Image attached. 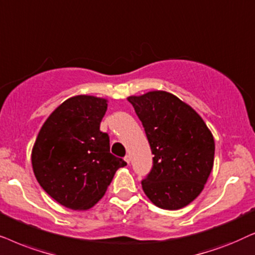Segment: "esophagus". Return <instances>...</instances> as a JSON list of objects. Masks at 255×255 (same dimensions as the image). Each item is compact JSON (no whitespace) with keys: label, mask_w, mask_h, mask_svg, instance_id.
<instances>
[{"label":"esophagus","mask_w":255,"mask_h":255,"mask_svg":"<svg viewBox=\"0 0 255 255\" xmlns=\"http://www.w3.org/2000/svg\"><path fill=\"white\" fill-rule=\"evenodd\" d=\"M125 161L127 162L128 164H129V163H130V156H129V155H126V156H125Z\"/></svg>","instance_id":"34e87169"}]
</instances>
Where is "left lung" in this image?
<instances>
[{
	"label": "left lung",
	"mask_w": 255,
	"mask_h": 255,
	"mask_svg": "<svg viewBox=\"0 0 255 255\" xmlns=\"http://www.w3.org/2000/svg\"><path fill=\"white\" fill-rule=\"evenodd\" d=\"M150 144L152 168L142 189L156 206L178 210L190 204L208 181L215 140L203 119L174 94L152 91L129 97Z\"/></svg>",
	"instance_id": "8db88e82"
}]
</instances>
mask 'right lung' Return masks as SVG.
<instances>
[{"instance_id":"obj_1","label":"right lung","mask_w":255,"mask_h":255,"mask_svg":"<svg viewBox=\"0 0 255 255\" xmlns=\"http://www.w3.org/2000/svg\"><path fill=\"white\" fill-rule=\"evenodd\" d=\"M107 100L70 98L44 122L31 162L39 185L56 202L87 210L105 195L119 168L127 165L110 151V136L100 130Z\"/></svg>"}]
</instances>
